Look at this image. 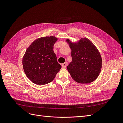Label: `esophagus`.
<instances>
[{
  "instance_id": "obj_1",
  "label": "esophagus",
  "mask_w": 123,
  "mask_h": 123,
  "mask_svg": "<svg viewBox=\"0 0 123 123\" xmlns=\"http://www.w3.org/2000/svg\"><path fill=\"white\" fill-rule=\"evenodd\" d=\"M62 68H66L67 66V62H64L62 64Z\"/></svg>"
}]
</instances>
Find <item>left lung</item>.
<instances>
[{"label":"left lung","mask_w":123,"mask_h":123,"mask_svg":"<svg viewBox=\"0 0 123 123\" xmlns=\"http://www.w3.org/2000/svg\"><path fill=\"white\" fill-rule=\"evenodd\" d=\"M66 40L72 50V61L67 67L72 78L80 84L92 82L101 71L102 60L100 52L86 37L81 38L75 43L69 39Z\"/></svg>","instance_id":"8db88e82"}]
</instances>
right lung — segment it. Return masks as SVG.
Segmentation results:
<instances>
[{
	"label": "right lung",
	"instance_id": "right-lung-1",
	"mask_svg": "<svg viewBox=\"0 0 123 123\" xmlns=\"http://www.w3.org/2000/svg\"><path fill=\"white\" fill-rule=\"evenodd\" d=\"M57 40L54 36L40 37L27 49L22 58L23 68L27 77L33 83L38 85L49 83L61 68L54 51Z\"/></svg>",
	"mask_w": 123,
	"mask_h": 123
}]
</instances>
